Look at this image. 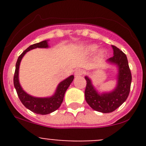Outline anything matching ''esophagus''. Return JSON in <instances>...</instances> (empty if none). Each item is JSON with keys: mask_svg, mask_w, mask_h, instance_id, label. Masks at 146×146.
<instances>
[{"mask_svg": "<svg viewBox=\"0 0 146 146\" xmlns=\"http://www.w3.org/2000/svg\"><path fill=\"white\" fill-rule=\"evenodd\" d=\"M83 73H84V72H83L82 69H77V70L75 71V72H74V75H75L76 77H80V76L82 75Z\"/></svg>", "mask_w": 146, "mask_h": 146, "instance_id": "obj_1", "label": "esophagus"}]
</instances>
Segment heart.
<instances>
[{
    "mask_svg": "<svg viewBox=\"0 0 146 146\" xmlns=\"http://www.w3.org/2000/svg\"><path fill=\"white\" fill-rule=\"evenodd\" d=\"M97 45L96 44H91V45H89V46H88V47H86V52H94L95 50L97 49ZM98 56L99 57H102L103 55H104V50H99V52H98Z\"/></svg>",
    "mask_w": 146,
    "mask_h": 146,
    "instance_id": "heart-1",
    "label": "heart"
}]
</instances>
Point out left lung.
Returning <instances> with one entry per match:
<instances>
[{"mask_svg":"<svg viewBox=\"0 0 146 146\" xmlns=\"http://www.w3.org/2000/svg\"><path fill=\"white\" fill-rule=\"evenodd\" d=\"M113 55L108 61L118 66V82L116 88L111 92L99 94L94 88L88 77L86 76V88L85 97L92 109L103 113H112L119 108L128 97L131 82V74L126 55L120 49L112 45Z\"/></svg>","mask_w":146,"mask_h":146,"instance_id":"obj_1","label":"left lung"}]
</instances>
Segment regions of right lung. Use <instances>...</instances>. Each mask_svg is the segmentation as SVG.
Instances as JSON below:
<instances>
[{
    "label": "right lung",
    "mask_w": 146,
    "mask_h": 146,
    "mask_svg": "<svg viewBox=\"0 0 146 146\" xmlns=\"http://www.w3.org/2000/svg\"><path fill=\"white\" fill-rule=\"evenodd\" d=\"M48 44L47 40L38 43L31 45L19 56L16 63L15 75H14V86H15L19 99L23 104L31 111L39 115H47L55 111L60 108L62 102L64 100V94L74 80V75H71L66 79L60 82L58 86L55 94L50 97L38 98L33 97L27 94L22 88L19 82V68L22 58L27 52L35 48H47Z\"/></svg>",
    "instance_id": "1"
}]
</instances>
